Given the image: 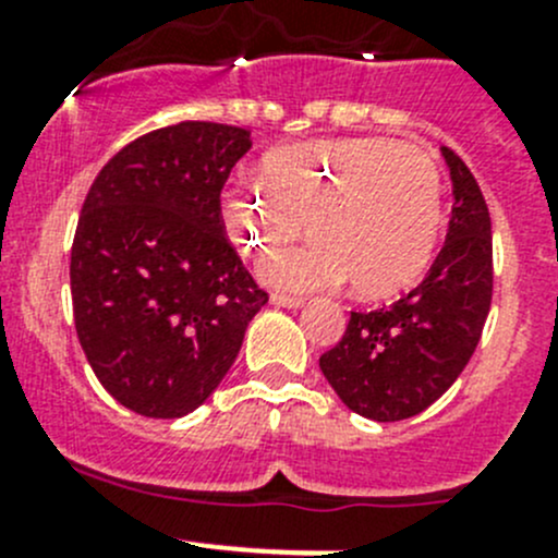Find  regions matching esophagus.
I'll return each instance as SVG.
<instances>
[{"instance_id":"34e87169","label":"esophagus","mask_w":558,"mask_h":558,"mask_svg":"<svg viewBox=\"0 0 558 558\" xmlns=\"http://www.w3.org/2000/svg\"><path fill=\"white\" fill-rule=\"evenodd\" d=\"M269 302H272L275 307H289V311H296V307L305 305L302 296H291V294H272L269 296Z\"/></svg>"}]
</instances>
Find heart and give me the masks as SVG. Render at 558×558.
<instances>
[{"instance_id": "obj_1", "label": "heart", "mask_w": 558, "mask_h": 558, "mask_svg": "<svg viewBox=\"0 0 558 558\" xmlns=\"http://www.w3.org/2000/svg\"><path fill=\"white\" fill-rule=\"evenodd\" d=\"M221 218L243 251L262 253L296 238L258 267L286 291L329 289L351 278L362 296L413 283L435 253L442 223V172L435 156L388 137H318L264 156L262 183H232Z\"/></svg>"}]
</instances>
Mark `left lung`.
<instances>
[{
	"instance_id": "8db88e82",
	"label": "left lung",
	"mask_w": 558,
	"mask_h": 558,
	"mask_svg": "<svg viewBox=\"0 0 558 558\" xmlns=\"http://www.w3.org/2000/svg\"><path fill=\"white\" fill-rule=\"evenodd\" d=\"M453 210L446 245L426 278L391 307L351 313L342 340L318 359L353 413L369 421L418 415L456 384L492 307V218L475 178L453 150Z\"/></svg>"
}]
</instances>
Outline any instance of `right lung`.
Wrapping results in <instances>:
<instances>
[{
  "mask_svg": "<svg viewBox=\"0 0 558 558\" xmlns=\"http://www.w3.org/2000/svg\"><path fill=\"white\" fill-rule=\"evenodd\" d=\"M251 145L227 123L156 129L118 150L83 202L70 258L77 340L132 413H194L267 305L221 223V189Z\"/></svg>",
  "mask_w": 558,
  "mask_h": 558,
  "instance_id": "right-lung-1",
  "label": "right lung"
}]
</instances>
